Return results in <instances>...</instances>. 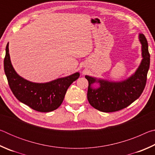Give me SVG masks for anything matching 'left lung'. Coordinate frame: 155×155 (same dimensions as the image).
Returning <instances> with one entry per match:
<instances>
[{
    "label": "left lung",
    "mask_w": 155,
    "mask_h": 155,
    "mask_svg": "<svg viewBox=\"0 0 155 155\" xmlns=\"http://www.w3.org/2000/svg\"><path fill=\"white\" fill-rule=\"evenodd\" d=\"M142 59L134 74L121 81H110L85 75L89 83L87 99L94 108L103 112H114L130 105L141 96L146 86L150 67L148 41L143 34H139ZM98 83L97 88L93 85Z\"/></svg>",
    "instance_id": "left-lung-1"
}]
</instances>
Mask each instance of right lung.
I'll return each instance as SVG.
<instances>
[{
	"label": "right lung",
	"instance_id": "right-lung-1",
	"mask_svg": "<svg viewBox=\"0 0 155 155\" xmlns=\"http://www.w3.org/2000/svg\"><path fill=\"white\" fill-rule=\"evenodd\" d=\"M5 51L4 70L10 89L18 101L35 111L50 112L57 109L64 101L68 88L80 76L79 72H75L47 83L31 82L14 70L10 59L9 42Z\"/></svg>",
	"mask_w": 155,
	"mask_h": 155
}]
</instances>
